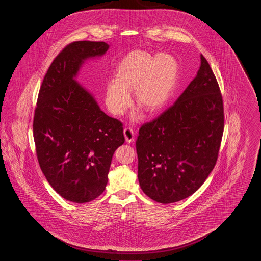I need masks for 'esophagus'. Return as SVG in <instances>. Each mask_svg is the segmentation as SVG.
I'll use <instances>...</instances> for the list:
<instances>
[{
    "instance_id": "esophagus-1",
    "label": "esophagus",
    "mask_w": 261,
    "mask_h": 261,
    "mask_svg": "<svg viewBox=\"0 0 261 261\" xmlns=\"http://www.w3.org/2000/svg\"><path fill=\"white\" fill-rule=\"evenodd\" d=\"M125 140L127 143H133L135 140V133L133 131L132 128L130 127H126L124 129Z\"/></svg>"
}]
</instances>
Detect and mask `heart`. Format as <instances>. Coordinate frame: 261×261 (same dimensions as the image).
Instances as JSON below:
<instances>
[{
    "label": "heart",
    "mask_w": 261,
    "mask_h": 261,
    "mask_svg": "<svg viewBox=\"0 0 261 261\" xmlns=\"http://www.w3.org/2000/svg\"><path fill=\"white\" fill-rule=\"evenodd\" d=\"M178 72V62L170 54L131 51L118 63L114 80L106 85L105 101L109 112L123 114L131 105L132 91L137 103L146 112L160 111L173 93Z\"/></svg>",
    "instance_id": "obj_1"
}]
</instances>
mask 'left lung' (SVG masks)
<instances>
[{
  "mask_svg": "<svg viewBox=\"0 0 261 261\" xmlns=\"http://www.w3.org/2000/svg\"><path fill=\"white\" fill-rule=\"evenodd\" d=\"M223 130L222 95L200 55L198 74L173 106L139 130L138 179L143 192L161 203L193 195L215 166Z\"/></svg>",
  "mask_w": 261,
  "mask_h": 261,
  "instance_id": "obj_1",
  "label": "left lung"
}]
</instances>
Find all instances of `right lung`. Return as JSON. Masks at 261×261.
I'll return each mask as SVG.
<instances>
[{
	"mask_svg": "<svg viewBox=\"0 0 261 261\" xmlns=\"http://www.w3.org/2000/svg\"><path fill=\"white\" fill-rule=\"evenodd\" d=\"M109 48L92 41L67 45L51 62L38 95L33 136L41 170L60 196L77 203L102 194L112 155L125 141L122 123L100 111L75 80L85 61Z\"/></svg>",
	"mask_w": 261,
	"mask_h": 261,
	"instance_id": "obj_1",
	"label": "right lung"
}]
</instances>
